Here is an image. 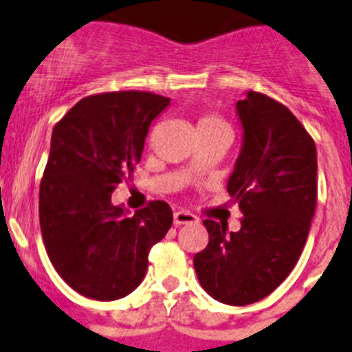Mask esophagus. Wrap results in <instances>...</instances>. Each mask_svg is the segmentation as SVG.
Segmentation results:
<instances>
[{"instance_id": "34e87169", "label": "esophagus", "mask_w": 352, "mask_h": 352, "mask_svg": "<svg viewBox=\"0 0 352 352\" xmlns=\"http://www.w3.org/2000/svg\"><path fill=\"white\" fill-rule=\"evenodd\" d=\"M197 222V217L190 211H185V210H178L174 211V223L176 226H185V223H194Z\"/></svg>"}]
</instances>
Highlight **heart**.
Listing matches in <instances>:
<instances>
[{
  "mask_svg": "<svg viewBox=\"0 0 352 352\" xmlns=\"http://www.w3.org/2000/svg\"><path fill=\"white\" fill-rule=\"evenodd\" d=\"M217 129H229L223 118H220L219 114L214 113H206L201 120H199V132L203 130H217Z\"/></svg>",
  "mask_w": 352,
  "mask_h": 352,
  "instance_id": "1",
  "label": "heart"
}]
</instances>
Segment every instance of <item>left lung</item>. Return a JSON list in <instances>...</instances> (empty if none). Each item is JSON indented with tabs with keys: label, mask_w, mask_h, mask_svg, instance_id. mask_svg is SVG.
I'll return each instance as SVG.
<instances>
[{
	"label": "left lung",
	"mask_w": 352,
	"mask_h": 352,
	"mask_svg": "<svg viewBox=\"0 0 352 352\" xmlns=\"http://www.w3.org/2000/svg\"><path fill=\"white\" fill-rule=\"evenodd\" d=\"M236 109L243 148L227 192L243 213L241 229L204 220L210 243L194 268L211 298L243 307L272 294L300 259L316 213L317 153L312 135L272 96L248 91Z\"/></svg>",
	"instance_id": "1"
}]
</instances>
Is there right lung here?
<instances>
[{
	"label": "right lung",
	"mask_w": 352,
	"mask_h": 352,
	"mask_svg": "<svg viewBox=\"0 0 352 352\" xmlns=\"http://www.w3.org/2000/svg\"><path fill=\"white\" fill-rule=\"evenodd\" d=\"M170 98L149 91L89 95L56 123L40 182L47 256L74 291L114 301L142 282L149 250L173 226V210L149 201L132 217L111 203L141 162L151 121Z\"/></svg>",
	"instance_id": "add662e5"
}]
</instances>
